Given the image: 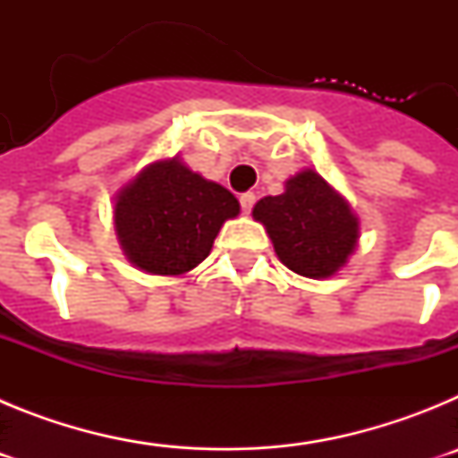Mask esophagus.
I'll return each instance as SVG.
<instances>
[{
  "label": "esophagus",
  "mask_w": 458,
  "mask_h": 458,
  "mask_svg": "<svg viewBox=\"0 0 458 458\" xmlns=\"http://www.w3.org/2000/svg\"><path fill=\"white\" fill-rule=\"evenodd\" d=\"M254 204H257V194H254V192H242L241 194L242 213H250V210L254 208Z\"/></svg>",
  "instance_id": "obj_1"
}]
</instances>
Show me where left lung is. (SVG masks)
Returning <instances> with one entry per match:
<instances>
[{"instance_id":"obj_1","label":"left lung","mask_w":458,"mask_h":458,"mask_svg":"<svg viewBox=\"0 0 458 458\" xmlns=\"http://www.w3.org/2000/svg\"><path fill=\"white\" fill-rule=\"evenodd\" d=\"M252 216L268 229L279 261L311 279L337 273L358 242V217L311 169L286 181L277 197L257 201Z\"/></svg>"}]
</instances>
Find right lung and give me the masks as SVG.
Here are the masks:
<instances>
[{"label":"right lung","mask_w":458,"mask_h":458,"mask_svg":"<svg viewBox=\"0 0 458 458\" xmlns=\"http://www.w3.org/2000/svg\"><path fill=\"white\" fill-rule=\"evenodd\" d=\"M238 210L229 190L174 157L147 167L121 190L114 225L125 257L137 268L183 275L208 257L220 226Z\"/></svg>","instance_id":"obj_1"}]
</instances>
